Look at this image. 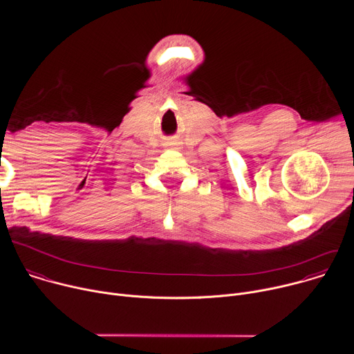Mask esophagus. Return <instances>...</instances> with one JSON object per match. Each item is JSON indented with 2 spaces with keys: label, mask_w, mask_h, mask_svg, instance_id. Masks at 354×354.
I'll return each instance as SVG.
<instances>
[{
  "label": "esophagus",
  "mask_w": 354,
  "mask_h": 354,
  "mask_svg": "<svg viewBox=\"0 0 354 354\" xmlns=\"http://www.w3.org/2000/svg\"><path fill=\"white\" fill-rule=\"evenodd\" d=\"M172 144H174V142H172Z\"/></svg>",
  "instance_id": "1"
}]
</instances>
